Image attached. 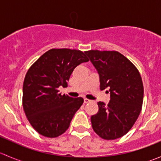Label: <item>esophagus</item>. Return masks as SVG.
<instances>
[{
	"label": "esophagus",
	"mask_w": 161,
	"mask_h": 161,
	"mask_svg": "<svg viewBox=\"0 0 161 161\" xmlns=\"http://www.w3.org/2000/svg\"><path fill=\"white\" fill-rule=\"evenodd\" d=\"M90 100H89V99H87V98H84V103H89V102H90Z\"/></svg>",
	"instance_id": "1"
}]
</instances>
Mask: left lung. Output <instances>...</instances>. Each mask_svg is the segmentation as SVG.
I'll use <instances>...</instances> for the list:
<instances>
[{"mask_svg":"<svg viewBox=\"0 0 161 161\" xmlns=\"http://www.w3.org/2000/svg\"><path fill=\"white\" fill-rule=\"evenodd\" d=\"M100 75V90L111 93L108 105L98 102L99 111L92 115L94 131L102 139L113 140L126 134L137 120L143 101L142 78L137 68L115 50L85 52Z\"/></svg>","mask_w":161,"mask_h":161,"instance_id":"left-lung-1","label":"left lung"}]
</instances>
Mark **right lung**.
I'll return each instance as SVG.
<instances>
[{
    "instance_id": "add662e5",
    "label": "right lung",
    "mask_w": 161,
    "mask_h": 161,
    "mask_svg": "<svg viewBox=\"0 0 161 161\" xmlns=\"http://www.w3.org/2000/svg\"><path fill=\"white\" fill-rule=\"evenodd\" d=\"M89 61L81 50L53 48L29 69L23 82L22 106L27 119L39 134L55 138L69 129L84 100L61 95L58 87H67L75 68Z\"/></svg>"
}]
</instances>
